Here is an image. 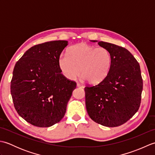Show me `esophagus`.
I'll return each instance as SVG.
<instances>
[{
  "instance_id": "esophagus-1",
  "label": "esophagus",
  "mask_w": 155,
  "mask_h": 155,
  "mask_svg": "<svg viewBox=\"0 0 155 155\" xmlns=\"http://www.w3.org/2000/svg\"><path fill=\"white\" fill-rule=\"evenodd\" d=\"M77 86L78 87L83 88V85H82V84H80V83H77Z\"/></svg>"
}]
</instances>
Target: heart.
<instances>
[{"label":"heart","instance_id":"1","mask_svg":"<svg viewBox=\"0 0 155 155\" xmlns=\"http://www.w3.org/2000/svg\"><path fill=\"white\" fill-rule=\"evenodd\" d=\"M58 63L68 79L73 80L81 73L82 78L88 83L96 84L104 81L109 73L112 55L106 48L81 43L71 47L68 54L59 56Z\"/></svg>","mask_w":155,"mask_h":155}]
</instances>
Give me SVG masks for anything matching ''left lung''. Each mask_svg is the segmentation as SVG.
I'll use <instances>...</instances> for the list:
<instances>
[{
    "mask_svg": "<svg viewBox=\"0 0 155 155\" xmlns=\"http://www.w3.org/2000/svg\"><path fill=\"white\" fill-rule=\"evenodd\" d=\"M98 44L110 52L112 65L104 81L84 87L86 107L95 123L116 127L127 123L140 107L143 87L140 65L125 48L103 41Z\"/></svg>",
    "mask_w": 155,
    "mask_h": 155,
    "instance_id": "obj_1",
    "label": "left lung"
}]
</instances>
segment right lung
I'll return each instance as SVG.
<instances>
[{
  "label": "right lung",
  "mask_w": 155,
  "mask_h": 155,
  "mask_svg": "<svg viewBox=\"0 0 155 155\" xmlns=\"http://www.w3.org/2000/svg\"><path fill=\"white\" fill-rule=\"evenodd\" d=\"M54 41L35 45L16 62L11 82L14 107L22 118L35 127H49L64 117L77 87L61 73L58 60L67 45Z\"/></svg>",
  "instance_id": "obj_1"
}]
</instances>
